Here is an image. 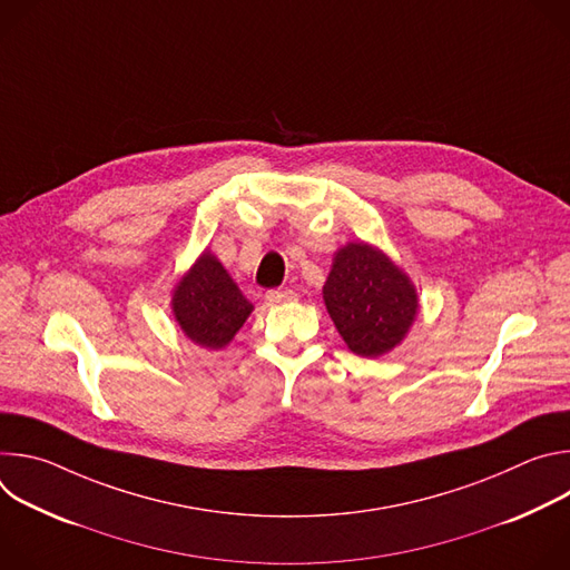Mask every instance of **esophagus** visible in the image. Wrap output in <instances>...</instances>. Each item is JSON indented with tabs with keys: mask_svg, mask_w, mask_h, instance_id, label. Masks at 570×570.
Listing matches in <instances>:
<instances>
[{
	"mask_svg": "<svg viewBox=\"0 0 570 570\" xmlns=\"http://www.w3.org/2000/svg\"><path fill=\"white\" fill-rule=\"evenodd\" d=\"M295 297H297V293H295V291H291V288H273V291H268V293H266V299H268L271 304L293 302Z\"/></svg>",
	"mask_w": 570,
	"mask_h": 570,
	"instance_id": "obj_1",
	"label": "esophagus"
}]
</instances>
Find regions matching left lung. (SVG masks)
I'll return each mask as SVG.
<instances>
[{
  "label": "left lung",
  "instance_id": "obj_1",
  "mask_svg": "<svg viewBox=\"0 0 570 570\" xmlns=\"http://www.w3.org/2000/svg\"><path fill=\"white\" fill-rule=\"evenodd\" d=\"M322 293L347 347L367 358L396 347L417 313L411 279L367 243H350L336 253Z\"/></svg>",
  "mask_w": 570,
  "mask_h": 570
}]
</instances>
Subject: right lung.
<instances>
[{"label":"right lung","instance_id":"right-lung-1","mask_svg":"<svg viewBox=\"0 0 570 570\" xmlns=\"http://www.w3.org/2000/svg\"><path fill=\"white\" fill-rule=\"evenodd\" d=\"M250 311L253 304L209 253L194 264L174 293V313L185 336L209 350L225 347Z\"/></svg>","mask_w":570,"mask_h":570}]
</instances>
